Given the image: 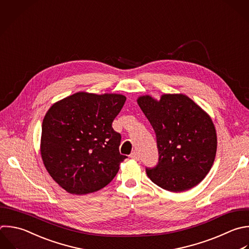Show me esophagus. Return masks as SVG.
Masks as SVG:
<instances>
[{
	"instance_id": "34e87169",
	"label": "esophagus",
	"mask_w": 249,
	"mask_h": 249,
	"mask_svg": "<svg viewBox=\"0 0 249 249\" xmlns=\"http://www.w3.org/2000/svg\"><path fill=\"white\" fill-rule=\"evenodd\" d=\"M130 158L131 159H133V160H139V155H138V153L137 152H132L131 154H130Z\"/></svg>"
}]
</instances>
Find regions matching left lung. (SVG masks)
Listing matches in <instances>:
<instances>
[{
  "instance_id": "obj_1",
  "label": "left lung",
  "mask_w": 249,
  "mask_h": 249,
  "mask_svg": "<svg viewBox=\"0 0 249 249\" xmlns=\"http://www.w3.org/2000/svg\"><path fill=\"white\" fill-rule=\"evenodd\" d=\"M137 103L152 124L159 149V163L146 169L159 187L173 193L190 190L209 172L217 150V135L210 116L182 93H164L160 100L142 95Z\"/></svg>"
}]
</instances>
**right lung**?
Instances as JSON below:
<instances>
[{
	"instance_id": "right-lung-1",
	"label": "right lung",
	"mask_w": 249,
	"mask_h": 249,
	"mask_svg": "<svg viewBox=\"0 0 249 249\" xmlns=\"http://www.w3.org/2000/svg\"><path fill=\"white\" fill-rule=\"evenodd\" d=\"M126 97L79 91L47 112L40 151L46 169L66 192L85 195L108 185L126 158L112 127Z\"/></svg>"
}]
</instances>
